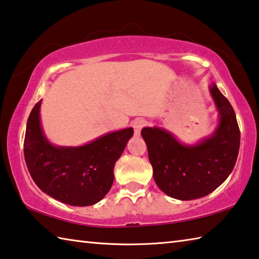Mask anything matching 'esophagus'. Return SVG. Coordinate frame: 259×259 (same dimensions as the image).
I'll return each mask as SVG.
<instances>
[{"label": "esophagus", "mask_w": 259, "mask_h": 259, "mask_svg": "<svg viewBox=\"0 0 259 259\" xmlns=\"http://www.w3.org/2000/svg\"><path fill=\"white\" fill-rule=\"evenodd\" d=\"M146 121L145 120H137L134 122V129H135V136L136 137H139L140 131H142L143 126H145Z\"/></svg>", "instance_id": "esophagus-1"}]
</instances>
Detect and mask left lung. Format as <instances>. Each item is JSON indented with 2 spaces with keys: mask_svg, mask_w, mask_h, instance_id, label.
Segmentation results:
<instances>
[{
  "mask_svg": "<svg viewBox=\"0 0 259 259\" xmlns=\"http://www.w3.org/2000/svg\"><path fill=\"white\" fill-rule=\"evenodd\" d=\"M208 89L219 112L218 125L208 137L189 145L161 126L142 130L155 182L179 200L207 196L227 180L237 162L240 130L236 113L214 82Z\"/></svg>",
  "mask_w": 259,
  "mask_h": 259,
  "instance_id": "8db88e82",
  "label": "left lung"
}]
</instances>
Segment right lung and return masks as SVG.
Masks as SVG:
<instances>
[{
  "label": "right lung",
  "instance_id": "add662e5",
  "mask_svg": "<svg viewBox=\"0 0 259 259\" xmlns=\"http://www.w3.org/2000/svg\"><path fill=\"white\" fill-rule=\"evenodd\" d=\"M41 100L27 121L26 164L41 191L61 203L91 206L110 191L114 165L123 153L134 129L105 134L81 146H56L46 137L40 121Z\"/></svg>",
  "mask_w": 259,
  "mask_h": 259
}]
</instances>
